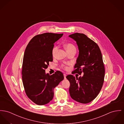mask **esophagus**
Here are the masks:
<instances>
[{
  "label": "esophagus",
  "mask_w": 124,
  "mask_h": 124,
  "mask_svg": "<svg viewBox=\"0 0 124 124\" xmlns=\"http://www.w3.org/2000/svg\"><path fill=\"white\" fill-rule=\"evenodd\" d=\"M66 76H67L66 74H64V79H66Z\"/></svg>",
  "instance_id": "34e87169"
}]
</instances>
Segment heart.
<instances>
[{
	"mask_svg": "<svg viewBox=\"0 0 124 124\" xmlns=\"http://www.w3.org/2000/svg\"><path fill=\"white\" fill-rule=\"evenodd\" d=\"M64 46H65V48H66L67 52L69 51L70 50H76V48L75 46V45L71 43H67L66 44H65ZM57 49H58V47L57 46H55L52 48V55L53 57H55L56 56ZM61 67L62 68H64V69H67V67L64 64H62L61 65Z\"/></svg>",
	"mask_w": 124,
	"mask_h": 124,
	"instance_id": "b5f03b06",
	"label": "heart"
}]
</instances>
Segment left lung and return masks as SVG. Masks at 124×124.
Masks as SVG:
<instances>
[{
  "label": "left lung",
  "instance_id": "left-lung-1",
  "mask_svg": "<svg viewBox=\"0 0 124 124\" xmlns=\"http://www.w3.org/2000/svg\"><path fill=\"white\" fill-rule=\"evenodd\" d=\"M69 37L76 41L79 50L73 74L84 73L78 78L66 76L70 84V95L76 101L86 104L95 99L103 86L105 67L102 54L98 44L85 34L75 33Z\"/></svg>",
  "mask_w": 124,
  "mask_h": 124
}]
</instances>
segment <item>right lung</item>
<instances>
[{
	"instance_id": "right-lung-1",
	"label": "right lung",
	"mask_w": 124,
	"mask_h": 124,
	"mask_svg": "<svg viewBox=\"0 0 124 124\" xmlns=\"http://www.w3.org/2000/svg\"><path fill=\"white\" fill-rule=\"evenodd\" d=\"M63 34L44 33L31 39L25 50L22 65V80L26 95L34 103L43 105L54 97V89L64 79L62 72L45 74L49 62L53 61L54 43Z\"/></svg>"
}]
</instances>
